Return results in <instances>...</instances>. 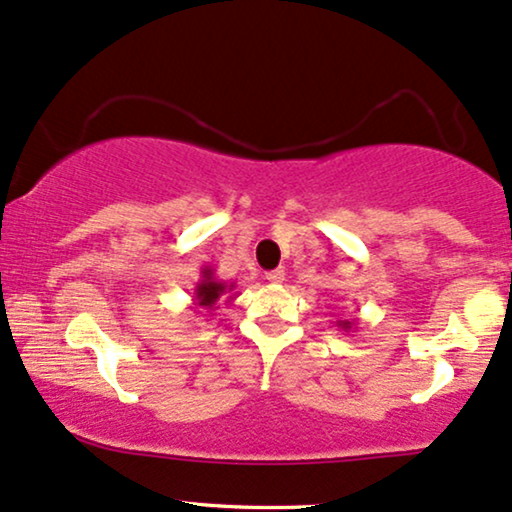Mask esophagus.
Instances as JSON below:
<instances>
[{
    "label": "esophagus",
    "instance_id": "obj_1",
    "mask_svg": "<svg viewBox=\"0 0 512 512\" xmlns=\"http://www.w3.org/2000/svg\"><path fill=\"white\" fill-rule=\"evenodd\" d=\"M266 280H268V282H273V285H280V282L285 280V270H282V268L268 270V273H266Z\"/></svg>",
    "mask_w": 512,
    "mask_h": 512
}]
</instances>
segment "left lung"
Returning a JSON list of instances; mask_svg holds the SVG:
<instances>
[{"instance_id": "left-lung-1", "label": "left lung", "mask_w": 512, "mask_h": 512, "mask_svg": "<svg viewBox=\"0 0 512 512\" xmlns=\"http://www.w3.org/2000/svg\"><path fill=\"white\" fill-rule=\"evenodd\" d=\"M337 327H342L344 332H349V330H353V327H356V323H349V320H339Z\"/></svg>"}]
</instances>
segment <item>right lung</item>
I'll list each match as a JSON object with an SVG mask.
<instances>
[{
	"instance_id": "right-lung-1",
	"label": "right lung",
	"mask_w": 512,
	"mask_h": 512,
	"mask_svg": "<svg viewBox=\"0 0 512 512\" xmlns=\"http://www.w3.org/2000/svg\"><path fill=\"white\" fill-rule=\"evenodd\" d=\"M239 292H235V282H225L218 280L216 270L211 266L201 268V280L194 287V306L206 308V311H213L218 308L216 304L225 296V301H232Z\"/></svg>"
}]
</instances>
